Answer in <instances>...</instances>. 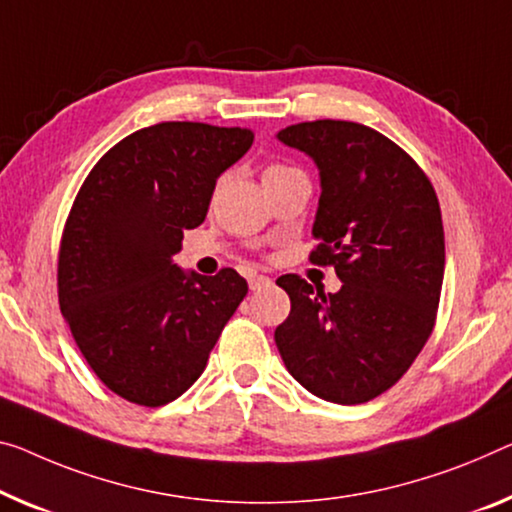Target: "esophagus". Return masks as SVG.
Returning <instances> with one entry per match:
<instances>
[{
	"label": "esophagus",
	"mask_w": 512,
	"mask_h": 512,
	"mask_svg": "<svg viewBox=\"0 0 512 512\" xmlns=\"http://www.w3.org/2000/svg\"><path fill=\"white\" fill-rule=\"evenodd\" d=\"M272 279L265 277V274H249V288L251 290H261L263 286H270Z\"/></svg>",
	"instance_id": "1"
}]
</instances>
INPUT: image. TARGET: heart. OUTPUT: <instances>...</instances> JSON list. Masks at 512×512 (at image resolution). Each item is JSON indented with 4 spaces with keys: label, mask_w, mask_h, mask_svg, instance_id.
Wrapping results in <instances>:
<instances>
[{
    "label": "heart",
    "mask_w": 512,
    "mask_h": 512,
    "mask_svg": "<svg viewBox=\"0 0 512 512\" xmlns=\"http://www.w3.org/2000/svg\"><path fill=\"white\" fill-rule=\"evenodd\" d=\"M270 169H277V167H270Z\"/></svg>",
    "instance_id": "1"
}]
</instances>
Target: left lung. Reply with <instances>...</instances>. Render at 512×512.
Returning <instances> with one entry per match:
<instances>
[{
    "label": "left lung",
    "mask_w": 512,
    "mask_h": 512,
    "mask_svg": "<svg viewBox=\"0 0 512 512\" xmlns=\"http://www.w3.org/2000/svg\"><path fill=\"white\" fill-rule=\"evenodd\" d=\"M277 139L316 162L311 263L334 265L343 286L325 295L297 274L279 277L290 313L274 341L313 396L368 403L405 375L435 327L446 258L437 194L419 164L368 125L322 119Z\"/></svg>",
    "instance_id": "obj_1"
}]
</instances>
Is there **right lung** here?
Masks as SVG:
<instances>
[{"mask_svg":"<svg viewBox=\"0 0 512 512\" xmlns=\"http://www.w3.org/2000/svg\"><path fill=\"white\" fill-rule=\"evenodd\" d=\"M251 144L247 128L157 123L109 148L80 187L61 235L59 306L116 396L146 407L176 400L245 300L247 281L231 267L203 277L174 256Z\"/></svg>","mask_w":512,"mask_h":512,"instance_id":"right-lung-1","label":"right lung"}]
</instances>
